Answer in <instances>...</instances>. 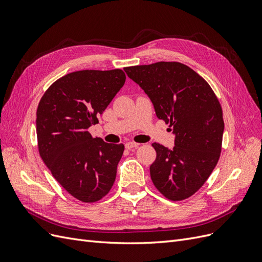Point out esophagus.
Segmentation results:
<instances>
[{"label":"esophagus","instance_id":"1","mask_svg":"<svg viewBox=\"0 0 262 262\" xmlns=\"http://www.w3.org/2000/svg\"><path fill=\"white\" fill-rule=\"evenodd\" d=\"M139 143H134V142H128V143H125V147L128 149H131V148H137L139 147Z\"/></svg>","mask_w":262,"mask_h":262}]
</instances>
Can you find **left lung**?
<instances>
[{
	"mask_svg": "<svg viewBox=\"0 0 262 262\" xmlns=\"http://www.w3.org/2000/svg\"><path fill=\"white\" fill-rule=\"evenodd\" d=\"M149 97L158 119L171 126L175 146L153 143L149 172L163 195L180 201L199 190L219 162L224 121L217 97L207 81L179 62L124 68Z\"/></svg>",
	"mask_w": 262,
	"mask_h": 262,
	"instance_id": "8db88e82",
	"label": "left lung"
}]
</instances>
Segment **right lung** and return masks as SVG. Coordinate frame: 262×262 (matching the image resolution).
Listing matches in <instances>:
<instances>
[{"mask_svg":"<svg viewBox=\"0 0 262 262\" xmlns=\"http://www.w3.org/2000/svg\"><path fill=\"white\" fill-rule=\"evenodd\" d=\"M125 82L122 70H83L55 81L39 102L38 148L59 184L82 202H96L112 189L123 144L93 138L89 128Z\"/></svg>","mask_w":262,"mask_h":262,"instance_id":"obj_1","label":"right lung"}]
</instances>
